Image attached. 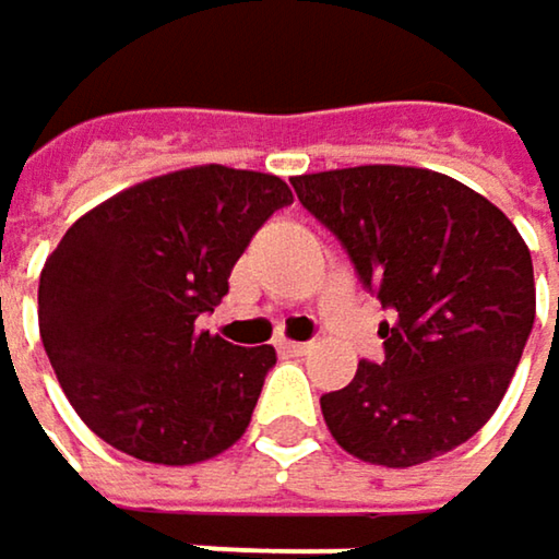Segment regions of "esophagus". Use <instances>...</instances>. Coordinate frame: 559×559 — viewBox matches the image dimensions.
Here are the masks:
<instances>
[{"mask_svg": "<svg viewBox=\"0 0 559 559\" xmlns=\"http://www.w3.org/2000/svg\"><path fill=\"white\" fill-rule=\"evenodd\" d=\"M313 345L310 342H281V352H287V355H307Z\"/></svg>", "mask_w": 559, "mask_h": 559, "instance_id": "34e87169", "label": "esophagus"}]
</instances>
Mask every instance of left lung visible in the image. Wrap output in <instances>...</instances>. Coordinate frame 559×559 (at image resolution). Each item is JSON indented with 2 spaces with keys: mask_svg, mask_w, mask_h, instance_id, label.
Returning a JSON list of instances; mask_svg holds the SVG:
<instances>
[{
  "mask_svg": "<svg viewBox=\"0 0 559 559\" xmlns=\"http://www.w3.org/2000/svg\"><path fill=\"white\" fill-rule=\"evenodd\" d=\"M393 320L383 361H358L320 400L338 448L416 467L464 444L506 396L534 326L532 252L515 224L457 178L355 166L290 178Z\"/></svg>",
  "mask_w": 559,
  "mask_h": 559,
  "instance_id": "left-lung-1",
  "label": "left lung"
}]
</instances>
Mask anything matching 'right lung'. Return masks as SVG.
<instances>
[{
	"mask_svg": "<svg viewBox=\"0 0 559 559\" xmlns=\"http://www.w3.org/2000/svg\"><path fill=\"white\" fill-rule=\"evenodd\" d=\"M290 201L278 176L211 163L130 185L67 229L40 272L37 323L67 400L102 441L185 467L242 438L278 355L194 323Z\"/></svg>",
	"mask_w": 559,
	"mask_h": 559,
	"instance_id": "add662e5",
	"label": "right lung"
}]
</instances>
